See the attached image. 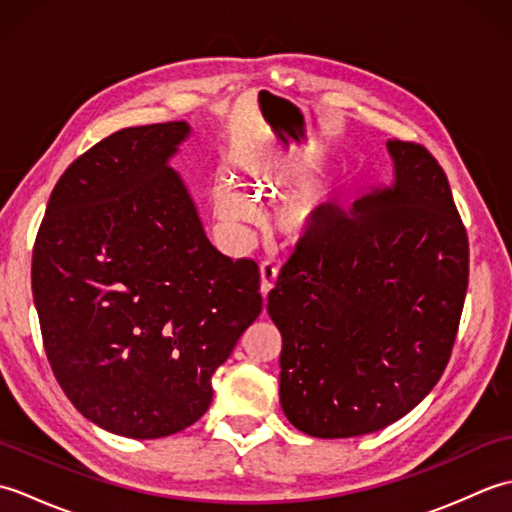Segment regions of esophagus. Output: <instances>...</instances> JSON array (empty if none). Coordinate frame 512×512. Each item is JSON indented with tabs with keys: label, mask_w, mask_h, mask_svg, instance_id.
Returning a JSON list of instances; mask_svg holds the SVG:
<instances>
[{
	"label": "esophagus",
	"mask_w": 512,
	"mask_h": 512,
	"mask_svg": "<svg viewBox=\"0 0 512 512\" xmlns=\"http://www.w3.org/2000/svg\"><path fill=\"white\" fill-rule=\"evenodd\" d=\"M277 275L279 268L273 262H264L262 268H259V292H262V297H268V292L275 288Z\"/></svg>",
	"instance_id": "34e87169"
}]
</instances>
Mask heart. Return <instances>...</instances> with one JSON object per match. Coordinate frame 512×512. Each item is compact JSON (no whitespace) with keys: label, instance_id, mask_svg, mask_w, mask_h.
<instances>
[{"label":"heart","instance_id":"b5f03b06","mask_svg":"<svg viewBox=\"0 0 512 512\" xmlns=\"http://www.w3.org/2000/svg\"><path fill=\"white\" fill-rule=\"evenodd\" d=\"M248 182L257 187V193H262V189H266V184L257 178H250ZM323 202V195H319L314 189L292 193L290 198H286L275 209L273 220L277 231L286 239H290V242L310 239L319 231V226L323 222ZM215 213L228 226H242L250 217V206L231 184L220 182L215 187Z\"/></svg>","mask_w":512,"mask_h":512}]
</instances>
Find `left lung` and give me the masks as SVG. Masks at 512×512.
I'll return each mask as SVG.
<instances>
[{
	"instance_id": "1",
	"label": "left lung",
	"mask_w": 512,
	"mask_h": 512,
	"mask_svg": "<svg viewBox=\"0 0 512 512\" xmlns=\"http://www.w3.org/2000/svg\"><path fill=\"white\" fill-rule=\"evenodd\" d=\"M394 182L334 213L281 268L279 400L314 438L400 420L436 387L469 286V237L427 149L387 140Z\"/></svg>"
}]
</instances>
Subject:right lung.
Here are the masks:
<instances>
[{
    "label": "right lung",
    "mask_w": 512,
    "mask_h": 512,
    "mask_svg": "<svg viewBox=\"0 0 512 512\" xmlns=\"http://www.w3.org/2000/svg\"><path fill=\"white\" fill-rule=\"evenodd\" d=\"M184 121L127 127L63 171L32 250L43 347L65 396L125 438L191 427L262 312L253 259L222 255L169 158Z\"/></svg>",
    "instance_id": "right-lung-1"
}]
</instances>
